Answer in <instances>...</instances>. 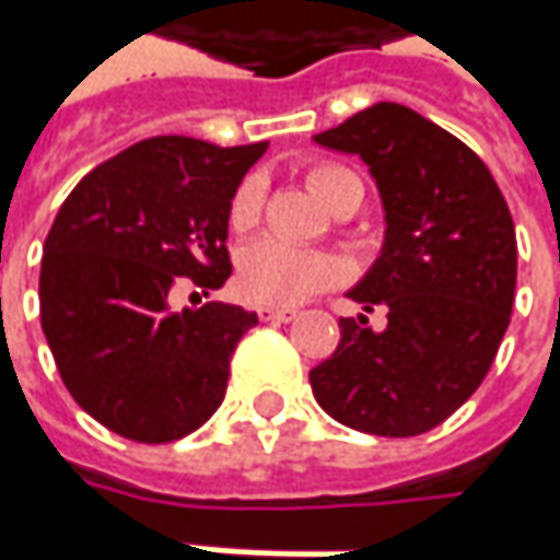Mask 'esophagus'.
I'll use <instances>...</instances> for the list:
<instances>
[{"label":"esophagus","mask_w":560,"mask_h":560,"mask_svg":"<svg viewBox=\"0 0 560 560\" xmlns=\"http://www.w3.org/2000/svg\"><path fill=\"white\" fill-rule=\"evenodd\" d=\"M257 313H260L262 322H279V325L281 322H294L300 316L298 310H291V306H260Z\"/></svg>","instance_id":"esophagus-1"}]
</instances>
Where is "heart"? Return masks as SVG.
I'll use <instances>...</instances> for the list:
<instances>
[{
	"label": "heart",
	"mask_w": 560,
	"mask_h": 560,
	"mask_svg": "<svg viewBox=\"0 0 560 560\" xmlns=\"http://www.w3.org/2000/svg\"><path fill=\"white\" fill-rule=\"evenodd\" d=\"M350 179H357L350 170L322 164L310 173V188L331 207L340 188ZM262 195H266V185L260 176H247L238 185V191L229 203L232 232H250L260 222ZM338 279L340 262L331 254L298 247L279 238H260V242L247 244L238 257V291L247 300L266 303V306H294Z\"/></svg>",
	"instance_id": "b5f03b06"
}]
</instances>
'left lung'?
Wrapping results in <instances>:
<instances>
[{"instance_id": "obj_1", "label": "left lung", "mask_w": 560, "mask_h": 560, "mask_svg": "<svg viewBox=\"0 0 560 560\" xmlns=\"http://www.w3.org/2000/svg\"><path fill=\"white\" fill-rule=\"evenodd\" d=\"M313 142L369 166L387 225L381 257L347 291L365 313L387 306V325L340 318L338 350L310 372L313 396L362 434H424L480 387L505 338L517 281L509 203L471 148L396 102Z\"/></svg>"}]
</instances>
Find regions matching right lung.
Here are the masks:
<instances>
[{"label":"right lung","instance_id":"add662e5","mask_svg":"<svg viewBox=\"0 0 560 560\" xmlns=\"http://www.w3.org/2000/svg\"><path fill=\"white\" fill-rule=\"evenodd\" d=\"M266 148L154 136L95 166L61 203L43 244V335L70 396L107 431L170 443L220 409L257 313H176L170 298L183 279L207 294L232 276L229 203Z\"/></svg>","mask_w":560,"mask_h":560}]
</instances>
